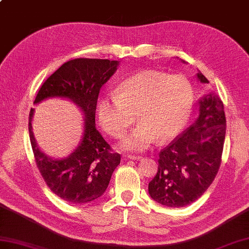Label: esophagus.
<instances>
[{"mask_svg":"<svg viewBox=\"0 0 249 249\" xmlns=\"http://www.w3.org/2000/svg\"><path fill=\"white\" fill-rule=\"evenodd\" d=\"M126 159L132 160H139L142 159V155H126Z\"/></svg>","mask_w":249,"mask_h":249,"instance_id":"34e87169","label":"esophagus"}]
</instances>
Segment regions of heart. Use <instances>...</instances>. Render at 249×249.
I'll list each match as a JSON object with an SVG mask.
<instances>
[{"label":"heart","instance_id":"heart-1","mask_svg":"<svg viewBox=\"0 0 249 249\" xmlns=\"http://www.w3.org/2000/svg\"><path fill=\"white\" fill-rule=\"evenodd\" d=\"M195 105V89L183 75L147 70L121 82L115 95L104 97L98 104V118L108 134L124 135L134 123H139L120 148L142 152L159 139L172 141L180 134L190 119Z\"/></svg>","mask_w":249,"mask_h":249}]
</instances>
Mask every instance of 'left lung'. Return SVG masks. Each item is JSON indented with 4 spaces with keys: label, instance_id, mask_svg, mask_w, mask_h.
I'll list each match as a JSON object with an SVG mask.
<instances>
[{
    "label": "left lung",
    "instance_id": "left-lung-1",
    "mask_svg": "<svg viewBox=\"0 0 249 249\" xmlns=\"http://www.w3.org/2000/svg\"><path fill=\"white\" fill-rule=\"evenodd\" d=\"M196 78L209 83L201 71ZM198 105L199 114L193 124L160 152L159 170L149 183L150 196L167 207H184L196 202L219 171L226 134L223 102L209 93Z\"/></svg>",
    "mask_w": 249,
    "mask_h": 249
}]
</instances>
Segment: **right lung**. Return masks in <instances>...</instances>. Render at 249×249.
Wrapping results in <instances>:
<instances>
[{"label":"right lung","instance_id":"add662e5","mask_svg":"<svg viewBox=\"0 0 249 249\" xmlns=\"http://www.w3.org/2000/svg\"><path fill=\"white\" fill-rule=\"evenodd\" d=\"M118 65V61L107 59H74L62 64L42 84L34 105L48 98H65L84 116L81 141L69 156L53 159L39 148L32 125L35 110H30L29 138L39 171L54 195L69 203L84 204L100 197L120 163V155L111 152L95 124L100 89Z\"/></svg>","mask_w":249,"mask_h":249}]
</instances>
